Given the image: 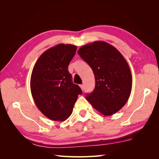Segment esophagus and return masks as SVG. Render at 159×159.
<instances>
[{
	"label": "esophagus",
	"mask_w": 159,
	"mask_h": 159,
	"mask_svg": "<svg viewBox=\"0 0 159 159\" xmlns=\"http://www.w3.org/2000/svg\"><path fill=\"white\" fill-rule=\"evenodd\" d=\"M80 88H81V90L83 91L84 89V85H80Z\"/></svg>",
	"instance_id": "obj_1"
}]
</instances>
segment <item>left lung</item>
Instances as JSON below:
<instances>
[{
  "label": "left lung",
  "instance_id": "left-lung-1",
  "mask_svg": "<svg viewBox=\"0 0 159 159\" xmlns=\"http://www.w3.org/2000/svg\"><path fill=\"white\" fill-rule=\"evenodd\" d=\"M78 53L95 76L94 90L87 94L86 99L105 116L119 111L128 101L132 89L131 72L126 60L114 46L103 41L85 44Z\"/></svg>",
  "mask_w": 159,
  "mask_h": 159
}]
</instances>
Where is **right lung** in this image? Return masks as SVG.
Returning a JSON list of instances; mask_svg holds the SVG:
<instances>
[{
    "label": "right lung",
    "mask_w": 159,
    "mask_h": 159,
    "mask_svg": "<svg viewBox=\"0 0 159 159\" xmlns=\"http://www.w3.org/2000/svg\"><path fill=\"white\" fill-rule=\"evenodd\" d=\"M77 46L60 44L39 57L34 66L30 89L37 107L53 121H65L72 113L82 91L72 82L68 66Z\"/></svg>",
    "instance_id": "add662e5"
}]
</instances>
